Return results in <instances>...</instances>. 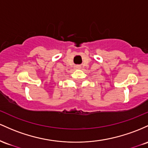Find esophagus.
Returning a JSON list of instances; mask_svg holds the SVG:
<instances>
[{
    "label": "esophagus",
    "instance_id": "1",
    "mask_svg": "<svg viewBox=\"0 0 148 148\" xmlns=\"http://www.w3.org/2000/svg\"><path fill=\"white\" fill-rule=\"evenodd\" d=\"M76 67H77V68H79V66H76Z\"/></svg>",
    "mask_w": 148,
    "mask_h": 148
}]
</instances>
